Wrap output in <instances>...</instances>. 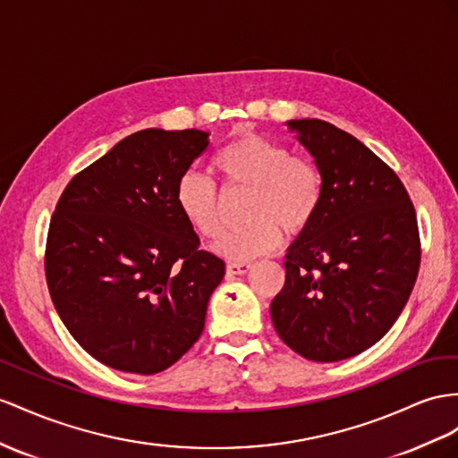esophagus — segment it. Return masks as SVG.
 I'll return each mask as SVG.
<instances>
[{"label":"esophagus","instance_id":"esophagus-1","mask_svg":"<svg viewBox=\"0 0 458 458\" xmlns=\"http://www.w3.org/2000/svg\"><path fill=\"white\" fill-rule=\"evenodd\" d=\"M251 268L250 263H228L226 273L228 275H245Z\"/></svg>","mask_w":458,"mask_h":458}]
</instances>
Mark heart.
<instances>
[{
  "label": "heart",
  "instance_id": "1",
  "mask_svg": "<svg viewBox=\"0 0 458 458\" xmlns=\"http://www.w3.org/2000/svg\"><path fill=\"white\" fill-rule=\"evenodd\" d=\"M213 168L228 190L251 191L245 205L250 225L226 232L216 243V251L230 261H250L273 251L283 240V228L288 233L303 232L321 208L319 168L276 140L242 135L216 152ZM175 205L199 236H220V191L208 175L185 172L175 185Z\"/></svg>",
  "mask_w": 458,
  "mask_h": 458
}]
</instances>
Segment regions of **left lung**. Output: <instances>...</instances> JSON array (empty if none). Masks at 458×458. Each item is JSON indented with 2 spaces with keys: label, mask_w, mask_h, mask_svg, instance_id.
Instances as JSON below:
<instances>
[{
  "label": "left lung",
  "mask_w": 458,
  "mask_h": 458,
  "mask_svg": "<svg viewBox=\"0 0 458 458\" xmlns=\"http://www.w3.org/2000/svg\"><path fill=\"white\" fill-rule=\"evenodd\" d=\"M323 178L318 216L290 245L271 303L283 341L313 361L360 354L385 336L414 288L421 248L406 187L356 137L292 120Z\"/></svg>",
  "instance_id": "1"
}]
</instances>
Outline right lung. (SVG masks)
<instances>
[{
    "mask_svg": "<svg viewBox=\"0 0 458 458\" xmlns=\"http://www.w3.org/2000/svg\"><path fill=\"white\" fill-rule=\"evenodd\" d=\"M208 147L199 129H143L67 183L46 240V283L67 331L100 363L152 375L190 350L225 261L199 250L175 185Z\"/></svg>",
    "mask_w": 458,
    "mask_h": 458,
    "instance_id": "right-lung-1",
    "label": "right lung"
}]
</instances>
